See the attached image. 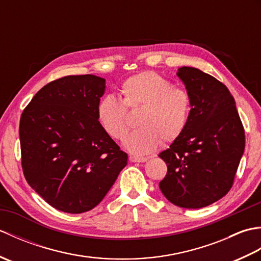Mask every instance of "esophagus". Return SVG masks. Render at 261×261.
Masks as SVG:
<instances>
[{"mask_svg":"<svg viewBox=\"0 0 261 261\" xmlns=\"http://www.w3.org/2000/svg\"><path fill=\"white\" fill-rule=\"evenodd\" d=\"M130 162L131 163H145L148 160L146 157H135V156H130Z\"/></svg>","mask_w":261,"mask_h":261,"instance_id":"esophagus-1","label":"esophagus"}]
</instances>
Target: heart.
I'll use <instances>...</instances> for the list:
<instances>
[{"instance_id":"1","label":"heart","mask_w":261,"mask_h":261,"mask_svg":"<svg viewBox=\"0 0 261 261\" xmlns=\"http://www.w3.org/2000/svg\"><path fill=\"white\" fill-rule=\"evenodd\" d=\"M122 101L112 94L104 95L96 107L98 124L115 140L127 132L126 109L142 108L137 119V130L124 141V147L135 156L152 152L162 140H176L188 123L192 110L191 95L186 90L153 71L127 79L121 86Z\"/></svg>"}]
</instances>
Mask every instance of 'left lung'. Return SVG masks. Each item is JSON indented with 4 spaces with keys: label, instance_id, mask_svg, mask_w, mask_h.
Listing matches in <instances>:
<instances>
[{
    "label": "left lung",
    "instance_id": "obj_1",
    "mask_svg": "<svg viewBox=\"0 0 261 261\" xmlns=\"http://www.w3.org/2000/svg\"><path fill=\"white\" fill-rule=\"evenodd\" d=\"M177 76L190 93L192 110L184 132L159 153L167 165L159 188L177 206L201 208L232 187L245 151V130L224 84L186 66L178 68Z\"/></svg>",
    "mask_w": 261,
    "mask_h": 261
}]
</instances>
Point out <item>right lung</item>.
I'll return each instance as SVG.
<instances>
[{"instance_id": "add662e5", "label": "right lung", "mask_w": 261, "mask_h": 261, "mask_svg": "<svg viewBox=\"0 0 261 261\" xmlns=\"http://www.w3.org/2000/svg\"><path fill=\"white\" fill-rule=\"evenodd\" d=\"M105 87V80L95 75L66 76L43 86L21 115L28 184L66 213L95 207L127 164V154L96 118Z\"/></svg>"}]
</instances>
